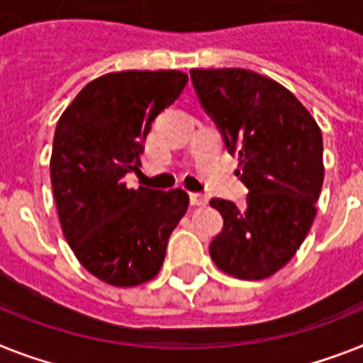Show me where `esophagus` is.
Wrapping results in <instances>:
<instances>
[{
  "label": "esophagus",
  "mask_w": 363,
  "mask_h": 363,
  "mask_svg": "<svg viewBox=\"0 0 363 363\" xmlns=\"http://www.w3.org/2000/svg\"><path fill=\"white\" fill-rule=\"evenodd\" d=\"M189 200H191V206H206L208 203V194L203 193H189Z\"/></svg>",
  "instance_id": "esophagus-1"
}]
</instances>
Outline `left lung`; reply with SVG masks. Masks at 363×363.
<instances>
[{"label":"left lung","instance_id":"obj_1","mask_svg":"<svg viewBox=\"0 0 363 363\" xmlns=\"http://www.w3.org/2000/svg\"><path fill=\"white\" fill-rule=\"evenodd\" d=\"M203 109L218 125L247 206L211 199L224 226L209 245L218 269L241 280H263L286 265L310 232L321 194V128L289 89L245 68H193Z\"/></svg>","mask_w":363,"mask_h":363}]
</instances>
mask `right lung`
<instances>
[{
  "label": "right lung",
  "instance_id": "obj_1",
  "mask_svg": "<svg viewBox=\"0 0 363 363\" xmlns=\"http://www.w3.org/2000/svg\"><path fill=\"white\" fill-rule=\"evenodd\" d=\"M182 70H124L81 89L57 122L50 174L62 235L79 263L116 287L160 272L189 208L184 189L128 187L152 122L182 94Z\"/></svg>",
  "mask_w": 363,
  "mask_h": 363
}]
</instances>
